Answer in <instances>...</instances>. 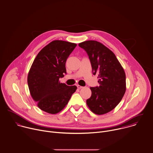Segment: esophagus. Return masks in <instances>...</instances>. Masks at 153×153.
Segmentation results:
<instances>
[{"label":"esophagus","mask_w":153,"mask_h":153,"mask_svg":"<svg viewBox=\"0 0 153 153\" xmlns=\"http://www.w3.org/2000/svg\"><path fill=\"white\" fill-rule=\"evenodd\" d=\"M77 88H78V89H82V88H83V86H80V85H77Z\"/></svg>","instance_id":"esophagus-1"}]
</instances>
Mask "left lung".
Returning a JSON list of instances; mask_svg holds the SVG:
<instances>
[{"instance_id": "left-lung-1", "label": "left lung", "mask_w": 153, "mask_h": 153, "mask_svg": "<svg viewBox=\"0 0 153 153\" xmlns=\"http://www.w3.org/2000/svg\"><path fill=\"white\" fill-rule=\"evenodd\" d=\"M90 59L93 74H98L99 86L90 88L92 95L86 100L90 110L102 115L113 110L121 101L126 89V74L114 53L101 43L95 40L79 44Z\"/></svg>"}]
</instances>
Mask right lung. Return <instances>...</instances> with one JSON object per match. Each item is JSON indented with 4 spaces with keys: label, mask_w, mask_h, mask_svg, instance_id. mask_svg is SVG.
I'll use <instances>...</instances> for the list:
<instances>
[{
    "label": "right lung",
    "mask_w": 153,
    "mask_h": 153,
    "mask_svg": "<svg viewBox=\"0 0 153 153\" xmlns=\"http://www.w3.org/2000/svg\"><path fill=\"white\" fill-rule=\"evenodd\" d=\"M76 46L69 42L53 40L34 59L27 83L31 97L42 111L52 114L60 112L76 91V86H67L59 81L66 74L67 59Z\"/></svg>",
    "instance_id": "right-lung-1"
}]
</instances>
